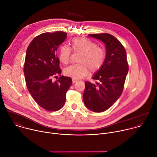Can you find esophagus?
I'll list each match as a JSON object with an SVG mask.
<instances>
[{"label": "esophagus", "instance_id": "esophagus-1", "mask_svg": "<svg viewBox=\"0 0 157 157\" xmlns=\"http://www.w3.org/2000/svg\"><path fill=\"white\" fill-rule=\"evenodd\" d=\"M76 81H77V80H76V79H73V83H75Z\"/></svg>", "mask_w": 157, "mask_h": 157}]
</instances>
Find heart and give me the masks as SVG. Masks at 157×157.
I'll use <instances>...</instances> for the list:
<instances>
[{"instance_id":"b5f03b06","label":"heart","mask_w":157,"mask_h":157,"mask_svg":"<svg viewBox=\"0 0 157 157\" xmlns=\"http://www.w3.org/2000/svg\"><path fill=\"white\" fill-rule=\"evenodd\" d=\"M71 47L75 53H81V55L78 59L79 64L70 66L64 70L67 76L78 79L87 75L89 71L94 73L101 69L105 61V52L98 46L96 42L88 38H76L71 41ZM72 50L66 44L60 47L58 56L62 63H69Z\"/></svg>"}]
</instances>
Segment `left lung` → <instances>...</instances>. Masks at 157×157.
<instances>
[{"label": "left lung", "mask_w": 157, "mask_h": 157, "mask_svg": "<svg viewBox=\"0 0 157 157\" xmlns=\"http://www.w3.org/2000/svg\"><path fill=\"white\" fill-rule=\"evenodd\" d=\"M88 35L104 42L106 48L104 63L93 77L97 82L86 81L83 94L85 105L95 113H101L110 107L121 96L128 64L126 51L115 36L105 33Z\"/></svg>", "instance_id": "8db88e82"}]
</instances>
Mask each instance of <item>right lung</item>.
Returning a JSON list of instances; mask_svg holds the SVG:
<instances>
[{
    "label": "right lung",
    "instance_id": "obj_1",
    "mask_svg": "<svg viewBox=\"0 0 157 157\" xmlns=\"http://www.w3.org/2000/svg\"><path fill=\"white\" fill-rule=\"evenodd\" d=\"M67 37L62 31L43 33L33 39L29 45L24 67L28 90L43 109L56 111L65 104L66 94L72 84L70 77L60 75L59 59L56 51ZM58 80L55 82L53 77Z\"/></svg>",
    "mask_w": 157,
    "mask_h": 157
}]
</instances>
